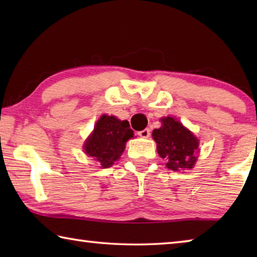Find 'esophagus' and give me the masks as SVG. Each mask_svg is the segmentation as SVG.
<instances>
[{"mask_svg": "<svg viewBox=\"0 0 257 257\" xmlns=\"http://www.w3.org/2000/svg\"><path fill=\"white\" fill-rule=\"evenodd\" d=\"M138 135H139V137H142V138H149L151 136V130L146 128L144 130H142V132H139Z\"/></svg>", "mask_w": 257, "mask_h": 257, "instance_id": "obj_1", "label": "esophagus"}]
</instances>
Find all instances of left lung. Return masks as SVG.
<instances>
[{
    "label": "left lung",
    "instance_id": "left-lung-1",
    "mask_svg": "<svg viewBox=\"0 0 257 257\" xmlns=\"http://www.w3.org/2000/svg\"><path fill=\"white\" fill-rule=\"evenodd\" d=\"M161 122V128L152 133L159 155L167 160L170 170H190L197 161L198 139L172 116L162 118Z\"/></svg>",
    "mask_w": 257,
    "mask_h": 257
}]
</instances>
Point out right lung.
Segmentation results:
<instances>
[{"label": "right lung", "instance_id": "right-lung-1", "mask_svg": "<svg viewBox=\"0 0 257 257\" xmlns=\"http://www.w3.org/2000/svg\"><path fill=\"white\" fill-rule=\"evenodd\" d=\"M134 137L127 120L103 114L84 144L85 153L97 161L102 168H110L123 153L125 143Z\"/></svg>", "mask_w": 257, "mask_h": 257}]
</instances>
